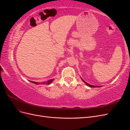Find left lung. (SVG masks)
<instances>
[{
	"label": "left lung",
	"mask_w": 130,
	"mask_h": 130,
	"mask_svg": "<svg viewBox=\"0 0 130 130\" xmlns=\"http://www.w3.org/2000/svg\"><path fill=\"white\" fill-rule=\"evenodd\" d=\"M82 79V80L85 83V84L87 85V86H89V87H92V88H95V87H99L100 86H93V85H90V84H88L87 82H86V81H85L83 79H82V78H81Z\"/></svg>",
	"instance_id": "1"
}]
</instances>
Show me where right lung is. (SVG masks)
Returning a JSON list of instances; mask_svg holds the SVG:
<instances>
[{"instance_id":"right-lung-1","label":"right lung","mask_w":130,"mask_h":130,"mask_svg":"<svg viewBox=\"0 0 130 130\" xmlns=\"http://www.w3.org/2000/svg\"><path fill=\"white\" fill-rule=\"evenodd\" d=\"M54 80V79H51V80H48V81H46V82H41V84H43V85H49ZM30 82H32V83L34 84H35L36 85H38V84H40V83H38V82H34V81H30Z\"/></svg>"}]
</instances>
